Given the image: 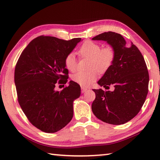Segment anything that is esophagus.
Here are the masks:
<instances>
[{"instance_id":"1","label":"esophagus","mask_w":160,"mask_h":160,"mask_svg":"<svg viewBox=\"0 0 160 160\" xmlns=\"http://www.w3.org/2000/svg\"><path fill=\"white\" fill-rule=\"evenodd\" d=\"M81 89H82V93H84L86 91H87V89L86 87H81Z\"/></svg>"}]
</instances>
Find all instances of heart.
I'll use <instances>...</instances> for the list:
<instances>
[{
  "label": "heart",
  "mask_w": 160,
  "mask_h": 160,
  "mask_svg": "<svg viewBox=\"0 0 160 160\" xmlns=\"http://www.w3.org/2000/svg\"><path fill=\"white\" fill-rule=\"evenodd\" d=\"M79 56L89 58L88 71H78L74 73L71 78L73 81L83 87H88L94 82L97 78V71L104 73L112 64L115 57V51L113 47L108 45L102 47L100 44L91 40H86L78 51ZM64 65L70 71H76L77 60L73 53H69L64 58Z\"/></svg>",
  "instance_id": "heart-1"
}]
</instances>
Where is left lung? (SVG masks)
<instances>
[{"label":"left lung","instance_id":"8db88e82","mask_svg":"<svg viewBox=\"0 0 160 160\" xmlns=\"http://www.w3.org/2000/svg\"><path fill=\"white\" fill-rule=\"evenodd\" d=\"M93 40H104L113 47L115 57L111 67L98 83L106 89H93L96 99L93 114L106 123L120 125L130 121L140 112L148 92L149 76L144 57L131 42L128 45L122 35L108 32Z\"/></svg>","mask_w":160,"mask_h":160}]
</instances>
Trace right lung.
Instances as JSON below:
<instances>
[{
	"mask_svg": "<svg viewBox=\"0 0 160 160\" xmlns=\"http://www.w3.org/2000/svg\"><path fill=\"white\" fill-rule=\"evenodd\" d=\"M80 40L40 36L29 43L17 61L18 102L30 123L43 132L58 131L73 118V102L80 96V85L70 81L62 91L54 88L67 83L69 72L64 58Z\"/></svg>",
	"mask_w": 160,
	"mask_h": 160,
	"instance_id": "right-lung-1",
	"label": "right lung"
}]
</instances>
